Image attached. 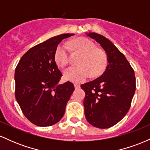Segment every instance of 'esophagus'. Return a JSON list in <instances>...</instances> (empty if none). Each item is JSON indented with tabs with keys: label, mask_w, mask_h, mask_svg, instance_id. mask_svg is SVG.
Returning a JSON list of instances; mask_svg holds the SVG:
<instances>
[{
	"label": "esophagus",
	"mask_w": 150,
	"mask_h": 150,
	"mask_svg": "<svg viewBox=\"0 0 150 150\" xmlns=\"http://www.w3.org/2000/svg\"><path fill=\"white\" fill-rule=\"evenodd\" d=\"M74 87H75V89H79L80 87V85H78V84H74Z\"/></svg>",
	"instance_id": "34e87169"
}]
</instances>
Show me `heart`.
Listing matches in <instances>:
<instances>
[{"mask_svg": "<svg viewBox=\"0 0 150 150\" xmlns=\"http://www.w3.org/2000/svg\"><path fill=\"white\" fill-rule=\"evenodd\" d=\"M74 50L82 53L77 61L78 66L70 67L63 73L66 80L74 82H82L87 80L92 74L93 77L100 75L104 72L107 65V56L102 50L90 39L80 37L70 42ZM55 61L58 66L63 68L69 62L68 46L60 44L54 53Z\"/></svg>", "mask_w": 150, "mask_h": 150, "instance_id": "1", "label": "heart"}]
</instances>
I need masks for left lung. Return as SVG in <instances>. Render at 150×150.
<instances>
[{
  "instance_id": "1",
  "label": "left lung",
  "mask_w": 150,
  "mask_h": 150,
  "mask_svg": "<svg viewBox=\"0 0 150 150\" xmlns=\"http://www.w3.org/2000/svg\"><path fill=\"white\" fill-rule=\"evenodd\" d=\"M86 34L104 49L108 61L100 77L81 85L85 92L83 104L86 119L96 128H111L130 107L136 88L135 73L124 55L111 41L94 32Z\"/></svg>"
}]
</instances>
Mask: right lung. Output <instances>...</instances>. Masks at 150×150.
<instances>
[{
    "label": "right lung",
    "mask_w": 150,
    "mask_h": 150,
    "mask_svg": "<svg viewBox=\"0 0 150 150\" xmlns=\"http://www.w3.org/2000/svg\"><path fill=\"white\" fill-rule=\"evenodd\" d=\"M73 35L61 34L34 46L22 56L15 68L16 100L26 118L38 126L58 123L75 90L69 81L58 84L62 74L54 58L60 42Z\"/></svg>",
    "instance_id": "right-lung-1"
}]
</instances>
